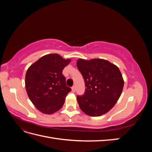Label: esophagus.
<instances>
[{
    "instance_id": "34e87169",
    "label": "esophagus",
    "mask_w": 152,
    "mask_h": 152,
    "mask_svg": "<svg viewBox=\"0 0 152 152\" xmlns=\"http://www.w3.org/2000/svg\"><path fill=\"white\" fill-rule=\"evenodd\" d=\"M75 90H76V89H75V86H73V87H72V91L73 93H75Z\"/></svg>"
}]
</instances>
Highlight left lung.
<instances>
[{
    "mask_svg": "<svg viewBox=\"0 0 152 152\" xmlns=\"http://www.w3.org/2000/svg\"><path fill=\"white\" fill-rule=\"evenodd\" d=\"M77 66L86 87L83 95L77 96L82 111L92 117L107 113L120 98L124 87L118 68L102 59H79Z\"/></svg>",
    "mask_w": 152,
    "mask_h": 152,
    "instance_id": "obj_1",
    "label": "left lung"
}]
</instances>
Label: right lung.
<instances>
[{
  "instance_id": "right-lung-1",
  "label": "right lung",
  "mask_w": 152,
  "mask_h": 152,
  "mask_svg": "<svg viewBox=\"0 0 152 152\" xmlns=\"http://www.w3.org/2000/svg\"><path fill=\"white\" fill-rule=\"evenodd\" d=\"M70 62L57 54H48L29 67L25 75L28 97L39 111L52 114L60 109L71 91L66 86L63 70Z\"/></svg>"
}]
</instances>
